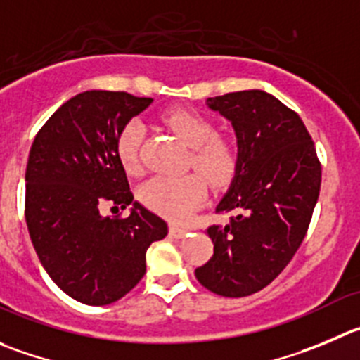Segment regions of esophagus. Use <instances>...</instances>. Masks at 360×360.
Instances as JSON below:
<instances>
[{"instance_id":"esophagus-1","label":"esophagus","mask_w":360,"mask_h":360,"mask_svg":"<svg viewBox=\"0 0 360 360\" xmlns=\"http://www.w3.org/2000/svg\"><path fill=\"white\" fill-rule=\"evenodd\" d=\"M187 231H189V228H186V226H178V224L169 226V233L171 237L174 238H184L187 235Z\"/></svg>"}]
</instances>
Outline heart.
Returning <instances> with one entry per match:
<instances>
[{"label": "heart", "mask_w": 360, "mask_h": 360, "mask_svg": "<svg viewBox=\"0 0 360 360\" xmlns=\"http://www.w3.org/2000/svg\"><path fill=\"white\" fill-rule=\"evenodd\" d=\"M162 122L182 139L191 152V164L215 187L226 186L235 176L238 148L233 141L215 136L214 123L189 109H171ZM145 141V123L132 118L123 125L116 138V153L127 173L139 174L143 169L141 148ZM207 196V187L198 174L184 176H153L143 184L139 198L150 210L171 219L186 221Z\"/></svg>", "instance_id": "heart-1"}]
</instances>
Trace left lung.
Here are the masks:
<instances>
[{
	"mask_svg": "<svg viewBox=\"0 0 360 360\" xmlns=\"http://www.w3.org/2000/svg\"><path fill=\"white\" fill-rule=\"evenodd\" d=\"M207 104L231 122L237 136V171L215 207L217 214L235 215L207 229L214 255L194 274L217 295L248 297L270 285L302 244L321 166L300 116L274 95L233 91Z\"/></svg>",
	"mask_w": 360,
	"mask_h": 360,
	"instance_id": "obj_1",
	"label": "left lung"
}]
</instances>
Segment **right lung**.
Listing matches in <instances>:
<instances>
[{"label": "right lung", "instance_id": "1", "mask_svg": "<svg viewBox=\"0 0 360 360\" xmlns=\"http://www.w3.org/2000/svg\"><path fill=\"white\" fill-rule=\"evenodd\" d=\"M153 98L91 90L65 102L39 131L26 166V224L51 279L88 306L116 302L146 272V249L167 224L134 201L116 138ZM104 204L133 205L104 218Z\"/></svg>", "mask_w": 360, "mask_h": 360}]
</instances>
